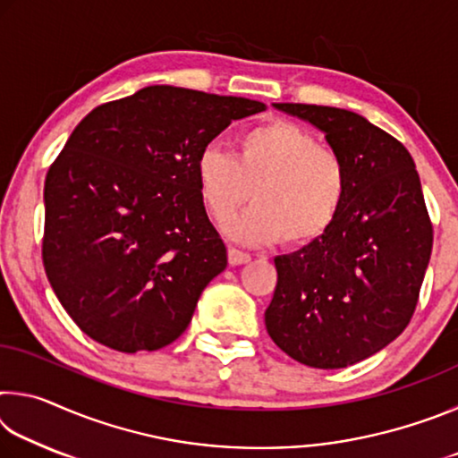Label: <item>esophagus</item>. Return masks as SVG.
<instances>
[{
    "mask_svg": "<svg viewBox=\"0 0 458 458\" xmlns=\"http://www.w3.org/2000/svg\"><path fill=\"white\" fill-rule=\"evenodd\" d=\"M228 262L232 267L246 265V262H250V254L238 250V248H228Z\"/></svg>",
    "mask_w": 458,
    "mask_h": 458,
    "instance_id": "obj_1",
    "label": "esophagus"
}]
</instances>
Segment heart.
Here are the masks:
<instances>
[{
	"label": "heart",
	"instance_id": "obj_1",
	"mask_svg": "<svg viewBox=\"0 0 458 458\" xmlns=\"http://www.w3.org/2000/svg\"><path fill=\"white\" fill-rule=\"evenodd\" d=\"M199 199L218 226H226L250 200L258 206L228 226L242 244H273L284 238L307 246L337 222L347 198V167L335 151L297 123L273 119L244 131L234 157L206 147L196 164Z\"/></svg>",
	"mask_w": 458,
	"mask_h": 458
}]
</instances>
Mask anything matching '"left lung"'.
I'll list each match as a JSON object with an SVG mask.
<instances>
[{
	"label": "left lung",
	"instance_id": "left-lung-1",
	"mask_svg": "<svg viewBox=\"0 0 458 458\" xmlns=\"http://www.w3.org/2000/svg\"><path fill=\"white\" fill-rule=\"evenodd\" d=\"M309 123L347 167V198L323 238L275 259L268 335L299 363L353 366L412 319L432 252V224L412 155L386 131L335 106L275 103Z\"/></svg>",
	"mask_w": 458,
	"mask_h": 458
}]
</instances>
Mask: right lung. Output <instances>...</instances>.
<instances>
[{
	"mask_svg": "<svg viewBox=\"0 0 458 458\" xmlns=\"http://www.w3.org/2000/svg\"><path fill=\"white\" fill-rule=\"evenodd\" d=\"M242 97L155 84L100 105L72 131L44 185V268L72 321L114 352H155L188 329L228 265L199 199V153Z\"/></svg>",
	"mask_w": 458,
	"mask_h": 458,
	"instance_id": "obj_1",
	"label": "right lung"
}]
</instances>
